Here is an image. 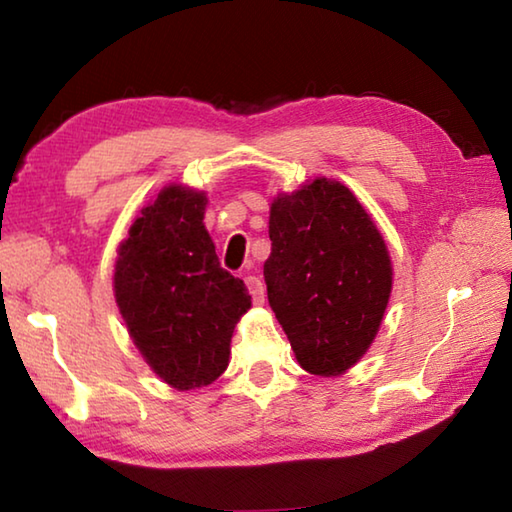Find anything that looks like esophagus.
Returning <instances> with one entry per match:
<instances>
[{
    "mask_svg": "<svg viewBox=\"0 0 512 512\" xmlns=\"http://www.w3.org/2000/svg\"><path fill=\"white\" fill-rule=\"evenodd\" d=\"M246 284H248V291H250V296H253V302H255V305H262L264 298H266L264 282L259 280L257 275H248V277H246Z\"/></svg>",
    "mask_w": 512,
    "mask_h": 512,
    "instance_id": "34e87169",
    "label": "esophagus"
}]
</instances>
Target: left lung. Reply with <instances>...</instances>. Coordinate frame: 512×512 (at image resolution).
<instances>
[{
    "instance_id": "1",
    "label": "left lung",
    "mask_w": 512,
    "mask_h": 512,
    "mask_svg": "<svg viewBox=\"0 0 512 512\" xmlns=\"http://www.w3.org/2000/svg\"><path fill=\"white\" fill-rule=\"evenodd\" d=\"M268 237V302L298 363L341 375L370 348L391 296L384 239L350 189L327 178L277 196Z\"/></svg>"
}]
</instances>
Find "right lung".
<instances>
[{"label": "right lung", "instance_id": "add662e5", "mask_svg": "<svg viewBox=\"0 0 512 512\" xmlns=\"http://www.w3.org/2000/svg\"><path fill=\"white\" fill-rule=\"evenodd\" d=\"M207 198L164 187L137 216L115 264V298L149 366L178 391L228 368L230 339L250 309L246 284L221 268L203 225Z\"/></svg>", "mask_w": 512, "mask_h": 512}]
</instances>
